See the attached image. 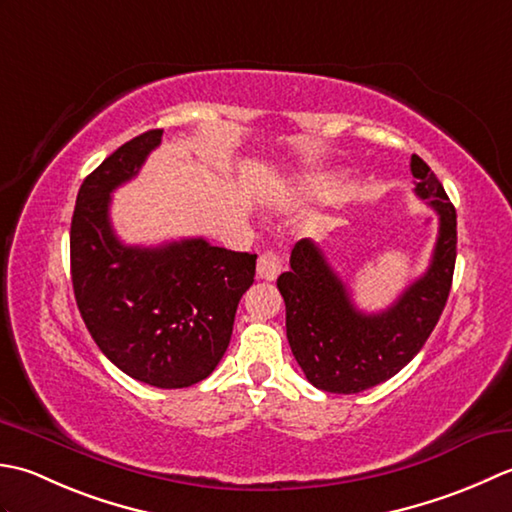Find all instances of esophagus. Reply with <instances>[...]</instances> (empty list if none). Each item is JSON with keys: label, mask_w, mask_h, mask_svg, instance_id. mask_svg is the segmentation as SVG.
<instances>
[{"label": "esophagus", "mask_w": 512, "mask_h": 512, "mask_svg": "<svg viewBox=\"0 0 512 512\" xmlns=\"http://www.w3.org/2000/svg\"><path fill=\"white\" fill-rule=\"evenodd\" d=\"M280 271H283V260L276 252H265L260 254L258 265H256V274L263 280H276Z\"/></svg>", "instance_id": "esophagus-1"}]
</instances>
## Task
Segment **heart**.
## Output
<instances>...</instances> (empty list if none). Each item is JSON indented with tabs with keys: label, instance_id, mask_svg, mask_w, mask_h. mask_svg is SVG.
I'll return each mask as SVG.
<instances>
[{
	"label": "heart",
	"instance_id": "obj_1",
	"mask_svg": "<svg viewBox=\"0 0 512 512\" xmlns=\"http://www.w3.org/2000/svg\"><path fill=\"white\" fill-rule=\"evenodd\" d=\"M327 190V181L325 179H302L294 185L285 187L283 192H280V198L283 201H307V198H314V196H320L322 192Z\"/></svg>",
	"mask_w": 512,
	"mask_h": 512
}]
</instances>
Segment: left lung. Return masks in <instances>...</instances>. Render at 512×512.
Segmentation results:
<instances>
[{
  "label": "left lung",
  "instance_id": "8db88e82",
  "mask_svg": "<svg viewBox=\"0 0 512 512\" xmlns=\"http://www.w3.org/2000/svg\"><path fill=\"white\" fill-rule=\"evenodd\" d=\"M415 194L440 216L433 258L424 276L380 314H364L322 249L300 241L291 269L278 276L287 309V340L300 369L316 389L360 393L393 378L429 340L453 285L457 214L442 183L420 156H411Z\"/></svg>",
  "mask_w": 512,
  "mask_h": 512
}]
</instances>
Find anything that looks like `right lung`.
<instances>
[{
  "mask_svg": "<svg viewBox=\"0 0 512 512\" xmlns=\"http://www.w3.org/2000/svg\"><path fill=\"white\" fill-rule=\"evenodd\" d=\"M163 130L143 132L86 176L70 225V274L92 340L114 367L159 389L205 380L232 338L256 254L183 238L123 245L110 223L112 192L137 176Z\"/></svg>",
  "mask_w": 512,
  "mask_h": 512,
  "instance_id": "add662e5",
  "label": "right lung"
}]
</instances>
